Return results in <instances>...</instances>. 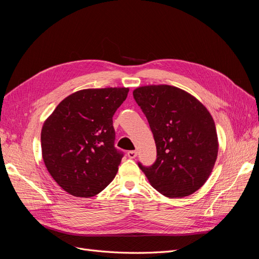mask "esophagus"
<instances>
[{
	"instance_id": "1",
	"label": "esophagus",
	"mask_w": 259,
	"mask_h": 259,
	"mask_svg": "<svg viewBox=\"0 0 259 259\" xmlns=\"http://www.w3.org/2000/svg\"><path fill=\"white\" fill-rule=\"evenodd\" d=\"M127 156L130 159H135L137 156V152L135 150H131L127 152Z\"/></svg>"
}]
</instances>
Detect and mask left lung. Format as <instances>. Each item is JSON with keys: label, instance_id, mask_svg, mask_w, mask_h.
Segmentation results:
<instances>
[{"label": "left lung", "instance_id": "left-lung-1", "mask_svg": "<svg viewBox=\"0 0 259 259\" xmlns=\"http://www.w3.org/2000/svg\"><path fill=\"white\" fill-rule=\"evenodd\" d=\"M156 146L151 166L138 162L151 186L168 198H183L204 185L218 153L213 117L200 101L170 85L142 86L133 92Z\"/></svg>", "mask_w": 259, "mask_h": 259}]
</instances>
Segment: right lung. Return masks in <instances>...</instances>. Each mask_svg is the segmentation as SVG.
<instances>
[{
  "instance_id": "obj_1",
  "label": "right lung",
  "mask_w": 259,
  "mask_h": 259,
  "mask_svg": "<svg viewBox=\"0 0 259 259\" xmlns=\"http://www.w3.org/2000/svg\"><path fill=\"white\" fill-rule=\"evenodd\" d=\"M128 89H89L65 98L43 124L45 166L62 189L91 198L116 175L123 152L114 147L112 117Z\"/></svg>"
}]
</instances>
